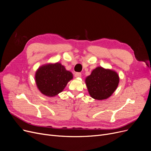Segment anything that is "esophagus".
<instances>
[{
	"label": "esophagus",
	"mask_w": 151,
	"mask_h": 151,
	"mask_svg": "<svg viewBox=\"0 0 151 151\" xmlns=\"http://www.w3.org/2000/svg\"><path fill=\"white\" fill-rule=\"evenodd\" d=\"M81 77V73L77 72L75 74V77H76V78H79Z\"/></svg>",
	"instance_id": "1"
}]
</instances>
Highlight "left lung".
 Segmentation results:
<instances>
[{
	"label": "left lung",
	"mask_w": 151,
	"mask_h": 151,
	"mask_svg": "<svg viewBox=\"0 0 151 151\" xmlns=\"http://www.w3.org/2000/svg\"><path fill=\"white\" fill-rule=\"evenodd\" d=\"M118 73L109 68L98 67L85 79L89 95L97 100L109 98L115 92L119 84Z\"/></svg>",
	"instance_id": "obj_1"
}]
</instances>
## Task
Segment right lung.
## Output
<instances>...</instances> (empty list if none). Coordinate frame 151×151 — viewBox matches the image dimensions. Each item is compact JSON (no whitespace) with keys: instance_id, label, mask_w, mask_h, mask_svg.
Here are the masks:
<instances>
[{"instance_id":"right-lung-1","label":"right lung","mask_w":151,"mask_h":151,"mask_svg":"<svg viewBox=\"0 0 151 151\" xmlns=\"http://www.w3.org/2000/svg\"><path fill=\"white\" fill-rule=\"evenodd\" d=\"M35 82L39 91L48 97L62 92L73 74L60 63H48L40 66L35 72Z\"/></svg>"}]
</instances>
